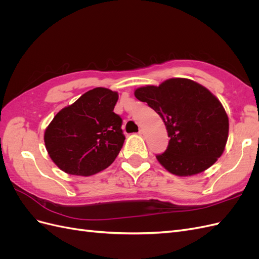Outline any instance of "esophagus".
<instances>
[{
  "mask_svg": "<svg viewBox=\"0 0 259 259\" xmlns=\"http://www.w3.org/2000/svg\"><path fill=\"white\" fill-rule=\"evenodd\" d=\"M138 134L140 135V136H144L145 135V131L142 128V130H139V132H138Z\"/></svg>",
  "mask_w": 259,
  "mask_h": 259,
  "instance_id": "obj_1",
  "label": "esophagus"
}]
</instances>
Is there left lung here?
<instances>
[{
    "instance_id": "obj_1",
    "label": "left lung",
    "mask_w": 259,
    "mask_h": 259,
    "mask_svg": "<svg viewBox=\"0 0 259 259\" xmlns=\"http://www.w3.org/2000/svg\"><path fill=\"white\" fill-rule=\"evenodd\" d=\"M134 94L165 124L170 139L166 150L156 159L169 173L199 174L223 154L228 139V115L221 101L204 86L176 77L159 86L139 88Z\"/></svg>"
}]
</instances>
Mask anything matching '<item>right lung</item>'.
Instances as JSON below:
<instances>
[{"instance_id": "obj_1", "label": "right lung", "mask_w": 259, "mask_h": 259, "mask_svg": "<svg viewBox=\"0 0 259 259\" xmlns=\"http://www.w3.org/2000/svg\"><path fill=\"white\" fill-rule=\"evenodd\" d=\"M117 98L116 92L96 88L54 116L44 143L61 170L91 176L111 165L125 140L121 116L113 112Z\"/></svg>"}]
</instances>
